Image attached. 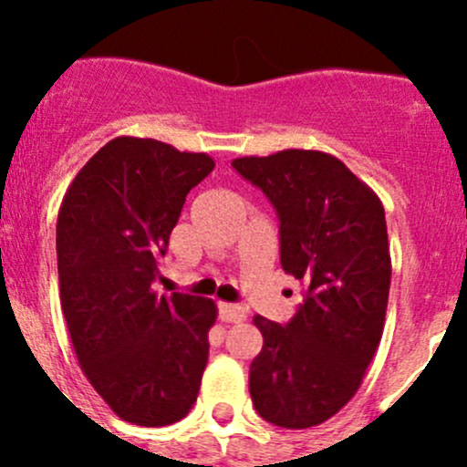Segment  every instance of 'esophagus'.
Segmentation results:
<instances>
[{
	"mask_svg": "<svg viewBox=\"0 0 467 467\" xmlns=\"http://www.w3.org/2000/svg\"><path fill=\"white\" fill-rule=\"evenodd\" d=\"M219 318L225 323H242V321H246V309L239 307V305L221 303L219 305Z\"/></svg>",
	"mask_w": 467,
	"mask_h": 467,
	"instance_id": "esophagus-1",
	"label": "esophagus"
}]
</instances>
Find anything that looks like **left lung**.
<instances>
[{
    "label": "left lung",
    "instance_id": "8db88e82",
    "mask_svg": "<svg viewBox=\"0 0 467 467\" xmlns=\"http://www.w3.org/2000/svg\"><path fill=\"white\" fill-rule=\"evenodd\" d=\"M233 167L275 207L282 268L307 286L286 325L253 318L264 346L251 398L271 425L307 430L350 402L378 352L390 286L384 207L323 150L248 155Z\"/></svg>",
    "mask_w": 467,
    "mask_h": 467
}]
</instances>
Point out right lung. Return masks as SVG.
Listing matches in <instances>:
<instances>
[{"label": "right lung", "mask_w": 467, "mask_h": 467, "mask_svg": "<svg viewBox=\"0 0 467 467\" xmlns=\"http://www.w3.org/2000/svg\"><path fill=\"white\" fill-rule=\"evenodd\" d=\"M214 169L207 153L115 138L65 192L56 225L60 305L83 373L126 422L164 427L190 413L216 305L158 296L153 280L185 196Z\"/></svg>", "instance_id": "add662e5"}]
</instances>
